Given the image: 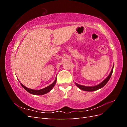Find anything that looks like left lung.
I'll return each mask as SVG.
<instances>
[{
	"instance_id": "left-lung-1",
	"label": "left lung",
	"mask_w": 127,
	"mask_h": 127,
	"mask_svg": "<svg viewBox=\"0 0 127 127\" xmlns=\"http://www.w3.org/2000/svg\"><path fill=\"white\" fill-rule=\"evenodd\" d=\"M113 67L112 69V70H111V71L109 75L102 82H101L100 84H99L97 85L94 86H85L79 85V84H78L77 83H75V84H76V85L79 88H80V90H82L83 91H88V92H92V91H96L97 90H99V89H100V88H102L107 82H108L111 75H112V74L113 72Z\"/></svg>"
}]
</instances>
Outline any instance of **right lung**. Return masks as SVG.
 <instances>
[{"label": "right lung", "mask_w": 127, "mask_h": 127, "mask_svg": "<svg viewBox=\"0 0 127 127\" xmlns=\"http://www.w3.org/2000/svg\"><path fill=\"white\" fill-rule=\"evenodd\" d=\"M56 81H57V78L55 79V80L54 82H53L51 85H50L49 86H47V87L44 88L43 89H41L40 90H32V89H30V88H29L28 87H25L24 85H23L22 83H21V85H22V86L23 87L24 89L26 91H28L29 93L32 94H34V95H44L46 93H48V92H49L50 91L53 87L55 86V84L56 83Z\"/></svg>", "instance_id": "right-lung-1"}]
</instances>
